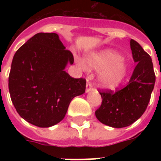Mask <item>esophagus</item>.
I'll list each match as a JSON object with an SVG mask.
<instances>
[{"mask_svg":"<svg viewBox=\"0 0 161 161\" xmlns=\"http://www.w3.org/2000/svg\"><path fill=\"white\" fill-rule=\"evenodd\" d=\"M93 86L91 82L88 80V83H87V85H86V93H88V92H90L91 90H93Z\"/></svg>","mask_w":161,"mask_h":161,"instance_id":"esophagus-1","label":"esophagus"}]
</instances>
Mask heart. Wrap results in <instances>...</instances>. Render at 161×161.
<instances>
[{
	"instance_id": "obj_1",
	"label": "heart",
	"mask_w": 161,
	"mask_h": 161,
	"mask_svg": "<svg viewBox=\"0 0 161 161\" xmlns=\"http://www.w3.org/2000/svg\"><path fill=\"white\" fill-rule=\"evenodd\" d=\"M87 65L97 71H102L98 75V82L108 89L119 87L128 74L126 62L112 49L90 54L87 59Z\"/></svg>"
}]
</instances>
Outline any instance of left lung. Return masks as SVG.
I'll return each instance as SVG.
<instances>
[{
	"mask_svg": "<svg viewBox=\"0 0 161 161\" xmlns=\"http://www.w3.org/2000/svg\"><path fill=\"white\" fill-rule=\"evenodd\" d=\"M130 48L136 67L128 85L122 89L99 92L101 106L95 111L102 124L113 128L132 125L145 113L154 89L155 75L152 59L137 42L130 40Z\"/></svg>",
	"mask_w": 161,
	"mask_h": 161,
	"instance_id": "1",
	"label": "left lung"
}]
</instances>
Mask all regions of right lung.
<instances>
[{
  "mask_svg": "<svg viewBox=\"0 0 161 161\" xmlns=\"http://www.w3.org/2000/svg\"><path fill=\"white\" fill-rule=\"evenodd\" d=\"M73 61L57 33L36 34L16 52L8 86L22 119L41 128L63 119L72 99L85 93V79L72 78L64 70Z\"/></svg>",
  "mask_w": 161,
  "mask_h": 161,
  "instance_id": "add662e5",
  "label": "right lung"
}]
</instances>
